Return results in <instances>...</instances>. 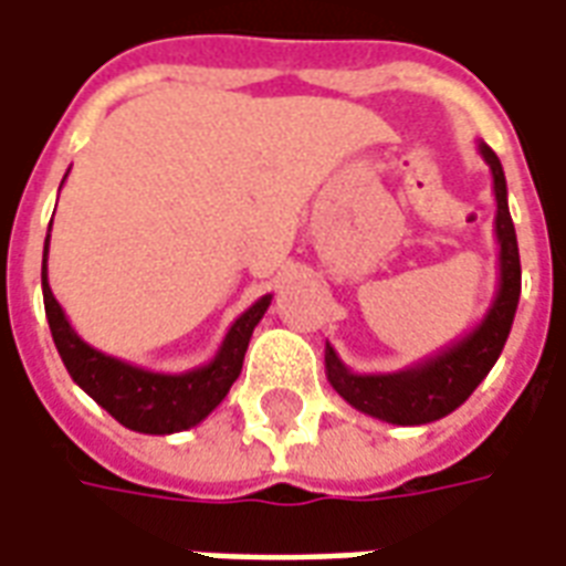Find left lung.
Listing matches in <instances>:
<instances>
[{
  "label": "left lung",
  "mask_w": 566,
  "mask_h": 566,
  "mask_svg": "<svg viewBox=\"0 0 566 566\" xmlns=\"http://www.w3.org/2000/svg\"><path fill=\"white\" fill-rule=\"evenodd\" d=\"M481 159L493 174L496 196V244H500V284L490 303L488 315L450 346L422 358L417 365L395 374H355L339 361L334 346H324V370L327 382L337 389L343 401L367 417H377L392 426H426L453 413L475 392L478 382L488 377L503 352L512 322H515L517 296H521V256H517L515 223L509 214V189H505L503 165L488 144H478Z\"/></svg>",
  "instance_id": "8db88e82"
}]
</instances>
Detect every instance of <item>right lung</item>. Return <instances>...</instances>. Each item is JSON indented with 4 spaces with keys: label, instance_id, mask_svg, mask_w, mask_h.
<instances>
[{
    "label": "right lung",
    "instance_id": "obj_1",
    "mask_svg": "<svg viewBox=\"0 0 566 566\" xmlns=\"http://www.w3.org/2000/svg\"><path fill=\"white\" fill-rule=\"evenodd\" d=\"M49 239H45V254H42V296H45L51 337L73 382L132 432L174 434L199 426L227 398L232 382L242 374L244 352H248L254 327L270 310L272 294L260 296L254 306H248L232 322L208 365L192 367L184 374H156V370L128 365L122 358L94 349L73 331V324L66 322L61 303L54 300L49 287Z\"/></svg>",
    "mask_w": 566,
    "mask_h": 566
}]
</instances>
